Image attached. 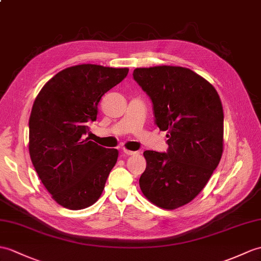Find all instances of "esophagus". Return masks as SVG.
Masks as SVG:
<instances>
[{"instance_id":"obj_1","label":"esophagus","mask_w":261,"mask_h":261,"mask_svg":"<svg viewBox=\"0 0 261 261\" xmlns=\"http://www.w3.org/2000/svg\"><path fill=\"white\" fill-rule=\"evenodd\" d=\"M122 153L124 155H135V154H138V152H136V151H130L128 149H123L122 150Z\"/></svg>"}]
</instances>
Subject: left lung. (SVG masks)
<instances>
[{
	"instance_id": "obj_1",
	"label": "left lung",
	"mask_w": 261,
	"mask_h": 261,
	"mask_svg": "<svg viewBox=\"0 0 261 261\" xmlns=\"http://www.w3.org/2000/svg\"><path fill=\"white\" fill-rule=\"evenodd\" d=\"M133 77L153 103L155 123L167 131L168 152H143L139 184L162 209L192 201L208 184L223 152V109L215 87L182 66L137 68Z\"/></svg>"
}]
</instances>
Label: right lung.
<instances>
[{"label": "right lung", "mask_w": 261, "mask_h": 261, "mask_svg": "<svg viewBox=\"0 0 261 261\" xmlns=\"http://www.w3.org/2000/svg\"><path fill=\"white\" fill-rule=\"evenodd\" d=\"M128 68L79 64L50 79L34 100L29 120V152L52 199L70 210L98 201L119 151L89 138L98 105L128 74Z\"/></svg>", "instance_id": "obj_1"}]
</instances>
